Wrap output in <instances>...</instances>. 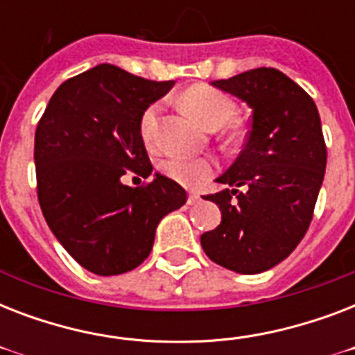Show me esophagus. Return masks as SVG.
<instances>
[{
    "label": "esophagus",
    "instance_id": "1",
    "mask_svg": "<svg viewBox=\"0 0 355 355\" xmlns=\"http://www.w3.org/2000/svg\"><path fill=\"white\" fill-rule=\"evenodd\" d=\"M197 202H200V195L195 193V191H191V193L188 195V205L193 206V205H197Z\"/></svg>",
    "mask_w": 355,
    "mask_h": 355
}]
</instances>
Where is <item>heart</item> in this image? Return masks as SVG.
Instances as JSON below:
<instances>
[{
  "mask_svg": "<svg viewBox=\"0 0 355 355\" xmlns=\"http://www.w3.org/2000/svg\"><path fill=\"white\" fill-rule=\"evenodd\" d=\"M182 105L206 128L223 127L234 116L232 101L223 92L210 86H193L184 92ZM158 114H160V105L155 103L145 108V112L139 118V134L147 145L155 144L156 130H158ZM162 169L177 182L193 186L210 175L211 162L206 158L171 156L162 164Z\"/></svg>",
  "mask_w": 355,
  "mask_h": 355,
  "instance_id": "b5f03b06",
  "label": "heart"
}]
</instances>
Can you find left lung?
I'll return each mask as SVG.
<instances>
[{
  "label": "left lung",
  "mask_w": 355,
  "mask_h": 355,
  "mask_svg": "<svg viewBox=\"0 0 355 355\" xmlns=\"http://www.w3.org/2000/svg\"><path fill=\"white\" fill-rule=\"evenodd\" d=\"M211 86L252 110L241 155L217 178L230 186L206 199L221 225L200 236L206 256L239 275L272 269L302 241L326 171L319 110L300 86L275 68L248 69Z\"/></svg>",
  "instance_id": "left-lung-1"
}]
</instances>
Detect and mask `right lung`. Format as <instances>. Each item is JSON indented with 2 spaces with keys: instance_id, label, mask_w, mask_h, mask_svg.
<instances>
[{
  "instance_id": "1",
  "label": "right lung",
  "mask_w": 355,
  "mask_h": 355,
  "mask_svg": "<svg viewBox=\"0 0 355 355\" xmlns=\"http://www.w3.org/2000/svg\"><path fill=\"white\" fill-rule=\"evenodd\" d=\"M112 64L58 86L35 134L38 202L69 256L94 275L136 269L150 254L158 223L186 205V189L155 173L141 188L127 171L153 173L139 118L173 88Z\"/></svg>"
}]
</instances>
